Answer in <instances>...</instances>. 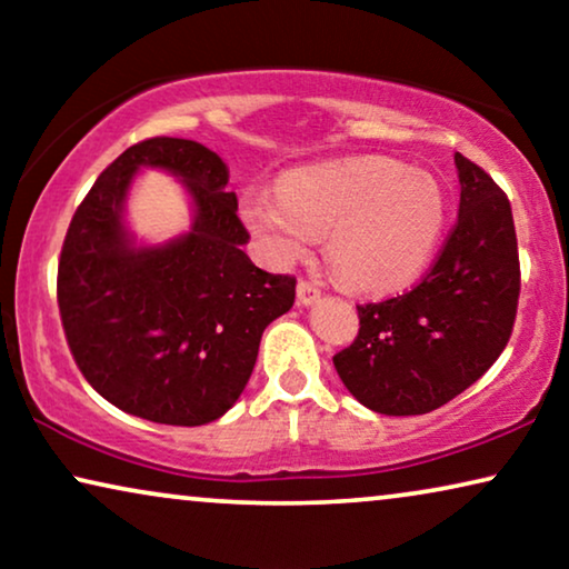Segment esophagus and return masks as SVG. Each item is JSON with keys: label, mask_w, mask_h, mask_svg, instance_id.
I'll return each instance as SVG.
<instances>
[{"label": "esophagus", "mask_w": 569, "mask_h": 569, "mask_svg": "<svg viewBox=\"0 0 569 569\" xmlns=\"http://www.w3.org/2000/svg\"><path fill=\"white\" fill-rule=\"evenodd\" d=\"M321 298V290L310 282H298V302L300 306H313Z\"/></svg>", "instance_id": "1"}]
</instances>
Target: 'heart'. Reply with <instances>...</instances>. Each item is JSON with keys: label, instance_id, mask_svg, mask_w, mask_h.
I'll list each match as a JSON object with an SVG mask.
<instances>
[{"label": "heart", "instance_id": "b5f03b06", "mask_svg": "<svg viewBox=\"0 0 569 569\" xmlns=\"http://www.w3.org/2000/svg\"><path fill=\"white\" fill-rule=\"evenodd\" d=\"M240 217L263 253L290 263L326 232L349 290L388 295L415 284L438 253L448 199L438 178L383 154L292 168L277 191L248 189Z\"/></svg>", "mask_w": 569, "mask_h": 569}]
</instances>
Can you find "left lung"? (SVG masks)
I'll return each mask as SVG.
<instances>
[{"label": "left lung", "instance_id": "left-lung-1", "mask_svg": "<svg viewBox=\"0 0 569 569\" xmlns=\"http://www.w3.org/2000/svg\"><path fill=\"white\" fill-rule=\"evenodd\" d=\"M461 204L448 243L422 282L399 298L357 306L360 333L333 357L362 407L427 415L492 368L516 321L520 267L510 201L456 152Z\"/></svg>", "mask_w": 569, "mask_h": 569}]
</instances>
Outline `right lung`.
<instances>
[{"mask_svg": "<svg viewBox=\"0 0 569 569\" xmlns=\"http://www.w3.org/2000/svg\"><path fill=\"white\" fill-rule=\"evenodd\" d=\"M178 177L192 228L142 244L126 224L138 170ZM230 170L191 139L154 137L121 152L72 217L59 259V313L77 368L127 415L199 427L240 399L261 333L295 302V279L248 259Z\"/></svg>", "mask_w": 569, "mask_h": 569, "instance_id": "obj_1", "label": "right lung"}]
</instances>
